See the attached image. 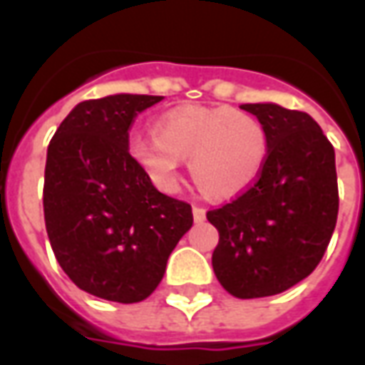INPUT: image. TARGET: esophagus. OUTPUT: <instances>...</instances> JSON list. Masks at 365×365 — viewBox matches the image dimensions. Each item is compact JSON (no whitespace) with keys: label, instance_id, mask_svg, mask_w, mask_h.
Listing matches in <instances>:
<instances>
[{"label":"esophagus","instance_id":"34e87169","mask_svg":"<svg viewBox=\"0 0 365 365\" xmlns=\"http://www.w3.org/2000/svg\"><path fill=\"white\" fill-rule=\"evenodd\" d=\"M193 219H195V222L205 221V207L193 205Z\"/></svg>","mask_w":365,"mask_h":365}]
</instances>
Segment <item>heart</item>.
<instances>
[{
    "mask_svg": "<svg viewBox=\"0 0 365 365\" xmlns=\"http://www.w3.org/2000/svg\"><path fill=\"white\" fill-rule=\"evenodd\" d=\"M268 128L229 105L183 107L162 115L156 136L135 135L128 154L160 190L178 187L180 160L190 158L193 182L205 195L230 199L252 187L268 160Z\"/></svg>",
    "mask_w": 365,
    "mask_h": 365,
    "instance_id": "heart-1",
    "label": "heart"
}]
</instances>
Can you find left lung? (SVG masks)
Here are the masks:
<instances>
[{"label": "left lung", "mask_w": 365, "mask_h": 365, "mask_svg": "<svg viewBox=\"0 0 365 365\" xmlns=\"http://www.w3.org/2000/svg\"><path fill=\"white\" fill-rule=\"evenodd\" d=\"M268 128L260 178L207 211L219 230L217 279L232 297L277 295L311 274L327 252L338 217L334 148L311 115L274 103H246Z\"/></svg>", "instance_id": "1"}]
</instances>
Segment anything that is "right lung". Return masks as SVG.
Segmentation results:
<instances>
[{
    "instance_id": "add662e5",
    "label": "right lung",
    "mask_w": 365,
    "mask_h": 365,
    "mask_svg": "<svg viewBox=\"0 0 365 365\" xmlns=\"http://www.w3.org/2000/svg\"><path fill=\"white\" fill-rule=\"evenodd\" d=\"M162 96L78 103L48 144L44 225L64 274L96 297L138 303L158 287L191 229V205L160 193L128 154L138 113Z\"/></svg>"
}]
</instances>
